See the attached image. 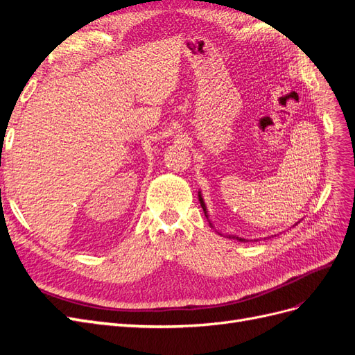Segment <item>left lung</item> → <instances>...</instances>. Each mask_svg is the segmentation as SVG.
<instances>
[{"instance_id": "left-lung-1", "label": "left lung", "mask_w": 355, "mask_h": 355, "mask_svg": "<svg viewBox=\"0 0 355 355\" xmlns=\"http://www.w3.org/2000/svg\"><path fill=\"white\" fill-rule=\"evenodd\" d=\"M198 201H200V204H201V207H202V210H204V214H206V218H209V213H207V207H206V202H204V200H202V196H201V192H198ZM210 222V220H209ZM210 225H213L211 222H210ZM297 225V223H296ZM220 234V232H219ZM222 235V234H220ZM228 239H235V240H239V241H245L244 239H241V237H237V235H227Z\"/></svg>"}]
</instances>
